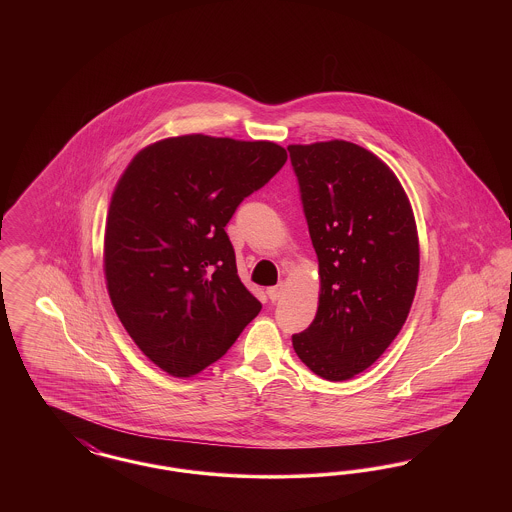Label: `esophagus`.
I'll return each instance as SVG.
<instances>
[{"label": "esophagus", "instance_id": "34e87169", "mask_svg": "<svg viewBox=\"0 0 512 512\" xmlns=\"http://www.w3.org/2000/svg\"><path fill=\"white\" fill-rule=\"evenodd\" d=\"M267 295L270 301H278V299L284 295V284H278V286L268 288Z\"/></svg>", "mask_w": 512, "mask_h": 512}]
</instances>
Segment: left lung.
<instances>
[{
    "label": "left lung",
    "instance_id": "1",
    "mask_svg": "<svg viewBox=\"0 0 512 512\" xmlns=\"http://www.w3.org/2000/svg\"><path fill=\"white\" fill-rule=\"evenodd\" d=\"M317 251V317L297 357L330 382L376 363L403 328L418 284L413 207L390 167L345 142L288 146Z\"/></svg>",
    "mask_w": 512,
    "mask_h": 512
}]
</instances>
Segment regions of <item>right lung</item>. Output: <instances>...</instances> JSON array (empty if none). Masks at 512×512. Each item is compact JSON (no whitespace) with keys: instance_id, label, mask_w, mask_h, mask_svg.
<instances>
[{"instance_id":"1","label":"right lung","mask_w":512,"mask_h":512,"mask_svg":"<svg viewBox=\"0 0 512 512\" xmlns=\"http://www.w3.org/2000/svg\"><path fill=\"white\" fill-rule=\"evenodd\" d=\"M286 159L267 140L186 134L149 144L122 172L105 224L107 292L128 336L171 376L219 361L259 315L224 226Z\"/></svg>"}]
</instances>
